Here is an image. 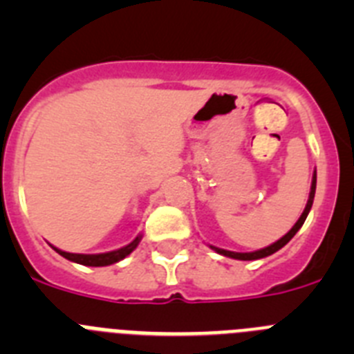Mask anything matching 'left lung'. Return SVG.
<instances>
[{
  "label": "left lung",
  "instance_id": "1",
  "mask_svg": "<svg viewBox=\"0 0 354 354\" xmlns=\"http://www.w3.org/2000/svg\"><path fill=\"white\" fill-rule=\"evenodd\" d=\"M315 183H317V174L314 171V175H312V186H310V195H308V202H306L305 205V211L301 212V216H299V220L294 223V227L290 228L289 232L286 234L283 237H280V239L277 241V243H273V245L266 246V248L262 250H257V252H248V253H239V252H228V250H223V248H216V246L209 245L212 250H214L216 253H220V255H225V257H230V259H237V261H257V259H264L268 257V255H273L274 252H278L280 248H283V246L289 243L290 239H292L294 236H296V232H298L299 228L303 227V223H305L306 216H308V212H310L312 209V204H314V195H315Z\"/></svg>",
  "mask_w": 354,
  "mask_h": 354
}]
</instances>
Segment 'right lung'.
<instances>
[{
	"instance_id": "right-lung-1",
	"label": "right lung",
	"mask_w": 354,
	"mask_h": 354,
	"mask_svg": "<svg viewBox=\"0 0 354 354\" xmlns=\"http://www.w3.org/2000/svg\"><path fill=\"white\" fill-rule=\"evenodd\" d=\"M140 241H142V236H136L133 241H131L129 245H126L124 248H118V250H113V252H106V253H92V255H86V253H68V252H64V250L55 248V246H53V248L60 253L62 257L67 259V261L76 262V264L99 268V266L115 264V262L126 259L127 255H129V253L140 245Z\"/></svg>"
}]
</instances>
